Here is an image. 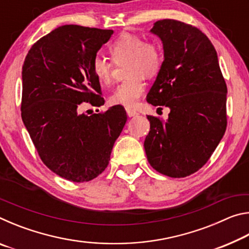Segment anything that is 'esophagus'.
Returning <instances> with one entry per match:
<instances>
[{
    "mask_svg": "<svg viewBox=\"0 0 249 249\" xmlns=\"http://www.w3.org/2000/svg\"><path fill=\"white\" fill-rule=\"evenodd\" d=\"M126 113H127V115L129 116V117H132V116H136L138 113L135 111V109H133V108H130V107H126Z\"/></svg>",
    "mask_w": 249,
    "mask_h": 249,
    "instance_id": "obj_1",
    "label": "esophagus"
}]
</instances>
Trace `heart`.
Here are the masks:
<instances>
[{"label":"heart","mask_w":249,"mask_h":249,"mask_svg":"<svg viewBox=\"0 0 249 249\" xmlns=\"http://www.w3.org/2000/svg\"><path fill=\"white\" fill-rule=\"evenodd\" d=\"M113 60L96 56L92 62V70L101 83L112 81L115 64H125L124 81L117 86L109 98L113 104L134 107L144 94L146 84L144 77L153 78L162 67L163 52L157 40H144L132 34H124L109 46Z\"/></svg>","instance_id":"heart-1"}]
</instances>
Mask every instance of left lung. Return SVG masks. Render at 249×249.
<instances>
[{
	"instance_id": "obj_1",
	"label": "left lung",
	"mask_w": 249,
	"mask_h": 249,
	"mask_svg": "<svg viewBox=\"0 0 249 249\" xmlns=\"http://www.w3.org/2000/svg\"><path fill=\"white\" fill-rule=\"evenodd\" d=\"M151 32L162 40L165 60L146 100L170 113L167 121L147 116L144 147L155 170L183 178L208 162L225 133L227 88L216 50L199 28L161 19Z\"/></svg>"
}]
</instances>
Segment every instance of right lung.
<instances>
[{"label": "right lung", "instance_id": "obj_1", "mask_svg": "<svg viewBox=\"0 0 249 249\" xmlns=\"http://www.w3.org/2000/svg\"><path fill=\"white\" fill-rule=\"evenodd\" d=\"M112 34V29L64 25L37 40L23 65L25 127L46 167L72 182L102 174L127 121L122 105L90 116L78 113L82 102L104 104L92 62Z\"/></svg>", "mask_w": 249, "mask_h": 249}]
</instances>
